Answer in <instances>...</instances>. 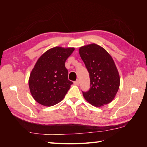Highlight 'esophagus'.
<instances>
[{"mask_svg": "<svg viewBox=\"0 0 147 147\" xmlns=\"http://www.w3.org/2000/svg\"><path fill=\"white\" fill-rule=\"evenodd\" d=\"M74 84H75V85H79V84H80L79 80H77L74 82Z\"/></svg>", "mask_w": 147, "mask_h": 147, "instance_id": "obj_1", "label": "esophagus"}]
</instances>
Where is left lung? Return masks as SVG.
<instances>
[{
  "label": "left lung",
  "instance_id": "1",
  "mask_svg": "<svg viewBox=\"0 0 147 147\" xmlns=\"http://www.w3.org/2000/svg\"><path fill=\"white\" fill-rule=\"evenodd\" d=\"M79 54L90 74L91 88L83 92L84 99L100 107L112 102L118 91L120 77L112 57L96 43L79 48Z\"/></svg>",
  "mask_w": 147,
  "mask_h": 147
}]
</instances>
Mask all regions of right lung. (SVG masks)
<instances>
[{"mask_svg":"<svg viewBox=\"0 0 147 147\" xmlns=\"http://www.w3.org/2000/svg\"><path fill=\"white\" fill-rule=\"evenodd\" d=\"M74 50L73 47H55L38 59L28 83L30 94L38 104L51 107L63 100L73 84L68 80L65 62Z\"/></svg>","mask_w":147,"mask_h":147,"instance_id":"add662e5","label":"right lung"}]
</instances>
